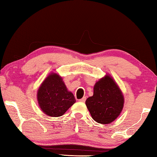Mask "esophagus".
<instances>
[{
    "label": "esophagus",
    "mask_w": 157,
    "mask_h": 157,
    "mask_svg": "<svg viewBox=\"0 0 157 157\" xmlns=\"http://www.w3.org/2000/svg\"><path fill=\"white\" fill-rule=\"evenodd\" d=\"M79 102H84L85 101H86V98L85 97H84V98H82V99H80V100H79Z\"/></svg>",
    "instance_id": "34e87169"
}]
</instances>
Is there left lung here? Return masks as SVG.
Wrapping results in <instances>:
<instances>
[{
	"instance_id": "8db88e82",
	"label": "left lung",
	"mask_w": 157,
	"mask_h": 157,
	"mask_svg": "<svg viewBox=\"0 0 157 157\" xmlns=\"http://www.w3.org/2000/svg\"><path fill=\"white\" fill-rule=\"evenodd\" d=\"M124 97L110 75L99 79L94 87V95L86 100L93 119L98 123L109 124L118 118L123 108Z\"/></svg>"
}]
</instances>
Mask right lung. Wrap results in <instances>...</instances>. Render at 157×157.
<instances>
[{
  "label": "right lung",
  "instance_id": "obj_1",
  "mask_svg": "<svg viewBox=\"0 0 157 157\" xmlns=\"http://www.w3.org/2000/svg\"><path fill=\"white\" fill-rule=\"evenodd\" d=\"M37 100L42 111L51 117L63 115L76 102L73 94L68 91L62 77L55 73H50L39 86Z\"/></svg>",
  "mask_w": 157,
  "mask_h": 157
}]
</instances>
